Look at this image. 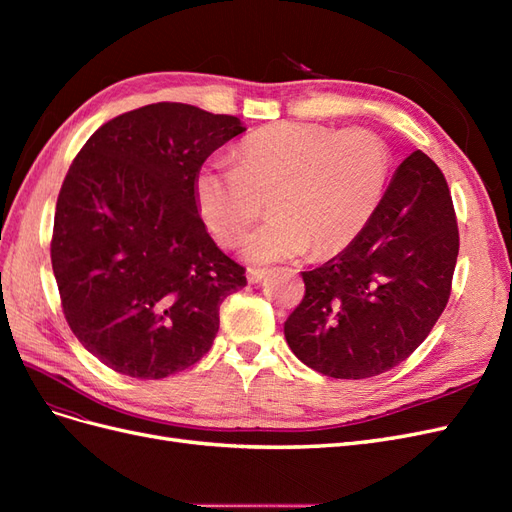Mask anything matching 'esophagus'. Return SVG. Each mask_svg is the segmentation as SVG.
<instances>
[{
  "label": "esophagus",
  "instance_id": "1",
  "mask_svg": "<svg viewBox=\"0 0 512 512\" xmlns=\"http://www.w3.org/2000/svg\"><path fill=\"white\" fill-rule=\"evenodd\" d=\"M267 275H269L267 269H256V267L254 269H247V282H250V284H260Z\"/></svg>",
  "mask_w": 512,
  "mask_h": 512
}]
</instances>
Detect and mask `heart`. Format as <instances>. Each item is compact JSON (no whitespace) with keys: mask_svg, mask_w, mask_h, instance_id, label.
Wrapping results in <instances>:
<instances>
[{"mask_svg":"<svg viewBox=\"0 0 512 512\" xmlns=\"http://www.w3.org/2000/svg\"><path fill=\"white\" fill-rule=\"evenodd\" d=\"M391 177V153L367 128L273 123L245 136L235 164L196 170L200 220L222 247L237 245L265 211L273 218L243 243L254 262L335 256L363 235Z\"/></svg>","mask_w":512,"mask_h":512,"instance_id":"obj_1","label":"heart"}]
</instances>
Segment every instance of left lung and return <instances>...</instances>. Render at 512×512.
I'll list each match as a JSON object with an SVG mask.
<instances>
[{
  "label": "left lung",
  "mask_w": 512,
  "mask_h": 512,
  "mask_svg": "<svg viewBox=\"0 0 512 512\" xmlns=\"http://www.w3.org/2000/svg\"><path fill=\"white\" fill-rule=\"evenodd\" d=\"M459 228L442 170L423 151L401 162L348 250L303 271L305 297L284 322L290 350L318 374H384L425 342L451 297Z\"/></svg>",
  "instance_id": "8db88e82"
}]
</instances>
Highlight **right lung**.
<instances>
[{"label": "right lung", "instance_id": "right-lung-1", "mask_svg": "<svg viewBox=\"0 0 512 512\" xmlns=\"http://www.w3.org/2000/svg\"><path fill=\"white\" fill-rule=\"evenodd\" d=\"M245 132L232 115L158 102L106 121L76 153L55 207L51 262L76 339L117 374L192 367L245 269L209 237L196 170Z\"/></svg>", "mask_w": 512, "mask_h": 512}]
</instances>
